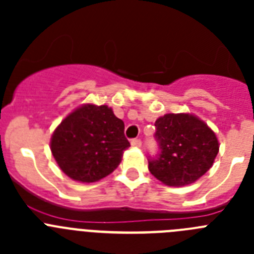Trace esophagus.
Masks as SVG:
<instances>
[{"label": "esophagus", "instance_id": "1", "mask_svg": "<svg viewBox=\"0 0 254 254\" xmlns=\"http://www.w3.org/2000/svg\"><path fill=\"white\" fill-rule=\"evenodd\" d=\"M131 145L133 147H141L142 142H141V140H138V138H133V140L131 141Z\"/></svg>", "mask_w": 254, "mask_h": 254}]
</instances>
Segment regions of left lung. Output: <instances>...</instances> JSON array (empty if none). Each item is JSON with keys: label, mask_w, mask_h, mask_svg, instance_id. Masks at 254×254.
<instances>
[{"label": "left lung", "mask_w": 254, "mask_h": 254, "mask_svg": "<svg viewBox=\"0 0 254 254\" xmlns=\"http://www.w3.org/2000/svg\"><path fill=\"white\" fill-rule=\"evenodd\" d=\"M155 127L160 152L149 159V170L164 185H190L212 167L219 141L203 121L190 113H169L158 118Z\"/></svg>", "instance_id": "1"}]
</instances>
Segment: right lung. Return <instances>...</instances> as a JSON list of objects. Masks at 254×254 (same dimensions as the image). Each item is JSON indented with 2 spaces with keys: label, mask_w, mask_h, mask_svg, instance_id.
Instances as JSON below:
<instances>
[{
  "label": "right lung",
  "mask_w": 254,
  "mask_h": 254,
  "mask_svg": "<svg viewBox=\"0 0 254 254\" xmlns=\"http://www.w3.org/2000/svg\"><path fill=\"white\" fill-rule=\"evenodd\" d=\"M129 146L125 123L107 105L76 108L55 129L51 151L61 170L73 181L93 183L109 176Z\"/></svg>",
  "instance_id": "obj_1"
}]
</instances>
